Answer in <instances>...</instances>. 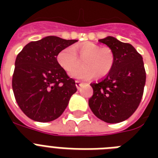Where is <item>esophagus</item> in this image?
<instances>
[{
    "mask_svg": "<svg viewBox=\"0 0 158 158\" xmlns=\"http://www.w3.org/2000/svg\"><path fill=\"white\" fill-rule=\"evenodd\" d=\"M75 85H76L77 89H80L82 87V85H83V83L79 81V80H76V81H75Z\"/></svg>",
    "mask_w": 158,
    "mask_h": 158,
    "instance_id": "1",
    "label": "esophagus"
}]
</instances>
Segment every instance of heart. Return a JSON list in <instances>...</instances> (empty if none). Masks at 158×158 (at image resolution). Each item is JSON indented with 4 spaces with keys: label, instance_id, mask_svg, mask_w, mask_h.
I'll return each mask as SVG.
<instances>
[{
    "label": "heart",
    "instance_id": "obj_1",
    "mask_svg": "<svg viewBox=\"0 0 158 158\" xmlns=\"http://www.w3.org/2000/svg\"><path fill=\"white\" fill-rule=\"evenodd\" d=\"M80 58L84 59L83 67L74 69L79 64ZM58 64L74 79H89L96 75L98 78L107 75L112 69L115 56L109 48H101L94 43H85L81 45L67 47L62 49L56 56ZM73 69H74L73 70Z\"/></svg>",
    "mask_w": 158,
    "mask_h": 158
}]
</instances>
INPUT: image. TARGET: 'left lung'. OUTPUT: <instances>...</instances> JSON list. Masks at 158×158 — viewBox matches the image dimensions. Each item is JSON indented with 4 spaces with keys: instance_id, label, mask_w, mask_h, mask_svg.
<instances>
[{
    "instance_id": "obj_1",
    "label": "left lung",
    "mask_w": 158,
    "mask_h": 158,
    "mask_svg": "<svg viewBox=\"0 0 158 158\" xmlns=\"http://www.w3.org/2000/svg\"><path fill=\"white\" fill-rule=\"evenodd\" d=\"M112 51L115 62L105 78L90 85L94 89L89 106L100 120L114 124L127 120L142 99L146 73L142 56L130 43L108 36L98 40Z\"/></svg>"
}]
</instances>
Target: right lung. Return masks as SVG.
<instances>
[{
  "label": "right lung",
  "mask_w": 158,
  "mask_h": 158,
  "mask_svg": "<svg viewBox=\"0 0 158 158\" xmlns=\"http://www.w3.org/2000/svg\"><path fill=\"white\" fill-rule=\"evenodd\" d=\"M78 42L48 36L31 42L16 57L12 88L24 114L38 122H49L61 115L75 82L58 64L56 56L64 48Z\"/></svg>",
  "instance_id": "right-lung-1"
}]
</instances>
